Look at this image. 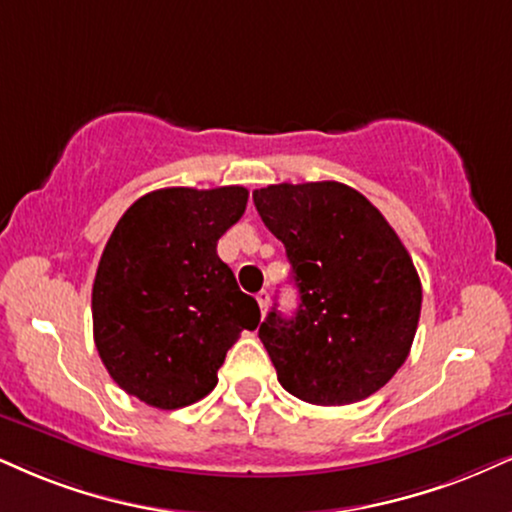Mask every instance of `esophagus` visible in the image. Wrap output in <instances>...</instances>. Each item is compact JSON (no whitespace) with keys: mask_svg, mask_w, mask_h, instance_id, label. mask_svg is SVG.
I'll use <instances>...</instances> for the list:
<instances>
[{"mask_svg":"<svg viewBox=\"0 0 512 512\" xmlns=\"http://www.w3.org/2000/svg\"><path fill=\"white\" fill-rule=\"evenodd\" d=\"M256 301H258V306H261V313H266L268 304H270V294L268 292H258Z\"/></svg>","mask_w":512,"mask_h":512,"instance_id":"1","label":"esophagus"}]
</instances>
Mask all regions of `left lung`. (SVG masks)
Here are the masks:
<instances>
[{
    "instance_id": "8db88e82",
    "label": "left lung",
    "mask_w": 512,
    "mask_h": 512,
    "mask_svg": "<svg viewBox=\"0 0 512 512\" xmlns=\"http://www.w3.org/2000/svg\"><path fill=\"white\" fill-rule=\"evenodd\" d=\"M258 216L285 244L301 304L258 327L277 380L296 399L346 406L382 389L406 363L422 287L384 216L342 182L268 185Z\"/></svg>"
}]
</instances>
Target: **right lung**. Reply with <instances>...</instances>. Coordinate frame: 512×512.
<instances>
[{
	"instance_id": "add662e5",
	"label": "right lung",
	"mask_w": 512,
	"mask_h": 512,
	"mask_svg": "<svg viewBox=\"0 0 512 512\" xmlns=\"http://www.w3.org/2000/svg\"><path fill=\"white\" fill-rule=\"evenodd\" d=\"M246 201L239 185L156 189L113 227L92 287L94 344L130 396L161 410L204 399L227 349L261 323L216 251Z\"/></svg>"
}]
</instances>
